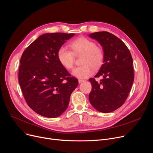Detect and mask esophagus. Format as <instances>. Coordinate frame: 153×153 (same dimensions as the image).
I'll return each instance as SVG.
<instances>
[{
  "label": "esophagus",
  "mask_w": 153,
  "mask_h": 153,
  "mask_svg": "<svg viewBox=\"0 0 153 153\" xmlns=\"http://www.w3.org/2000/svg\"><path fill=\"white\" fill-rule=\"evenodd\" d=\"M84 81V80H82V79H79V80L78 81V82H79V84H81V83L83 82Z\"/></svg>",
  "instance_id": "34e87169"
}]
</instances>
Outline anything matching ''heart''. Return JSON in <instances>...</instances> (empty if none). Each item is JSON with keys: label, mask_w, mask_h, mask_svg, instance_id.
Returning a JSON list of instances; mask_svg holds the SVG:
<instances>
[{"label": "heart", "mask_w": 153, "mask_h": 153, "mask_svg": "<svg viewBox=\"0 0 153 153\" xmlns=\"http://www.w3.org/2000/svg\"><path fill=\"white\" fill-rule=\"evenodd\" d=\"M72 51L62 47L57 51V59L62 65L68 69L73 68L74 55L82 54L81 66L73 69L72 75L77 79H85L92 75L94 69H97L102 65L104 55L103 51L96 46V44L85 37H79L70 44Z\"/></svg>", "instance_id": "heart-1"}]
</instances>
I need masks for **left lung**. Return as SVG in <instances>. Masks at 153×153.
<instances>
[{"label":"left lung","mask_w":153,"mask_h":153,"mask_svg":"<svg viewBox=\"0 0 153 153\" xmlns=\"http://www.w3.org/2000/svg\"><path fill=\"white\" fill-rule=\"evenodd\" d=\"M102 47L103 64L94 77L102 76L100 82L89 79L92 91L89 96L91 105L97 111L108 113L124 103L134 81L133 62L127 46L108 32L89 34Z\"/></svg>","instance_id":"obj_1"}]
</instances>
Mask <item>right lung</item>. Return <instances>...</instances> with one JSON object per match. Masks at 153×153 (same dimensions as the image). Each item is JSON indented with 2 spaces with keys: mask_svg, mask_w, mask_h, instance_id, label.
I'll use <instances>...</instances> for the list:
<instances>
[{
  "mask_svg": "<svg viewBox=\"0 0 153 153\" xmlns=\"http://www.w3.org/2000/svg\"><path fill=\"white\" fill-rule=\"evenodd\" d=\"M74 34L50 33L40 36L22 55L19 82L26 102L44 117L60 116L78 85L57 59V51Z\"/></svg>",
  "mask_w": 153,
  "mask_h": 153,
  "instance_id": "right-lung-1",
  "label": "right lung"
}]
</instances>
